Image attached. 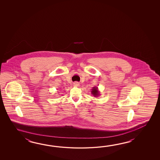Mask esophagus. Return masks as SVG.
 Segmentation results:
<instances>
[{
  "instance_id": "obj_1",
  "label": "esophagus",
  "mask_w": 160,
  "mask_h": 160,
  "mask_svg": "<svg viewBox=\"0 0 160 160\" xmlns=\"http://www.w3.org/2000/svg\"><path fill=\"white\" fill-rule=\"evenodd\" d=\"M74 86H75V87H78V86H79V82H75L74 83Z\"/></svg>"
}]
</instances>
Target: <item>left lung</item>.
I'll return each mask as SVG.
<instances>
[{
	"instance_id": "obj_1",
	"label": "left lung",
	"mask_w": 160,
	"mask_h": 160,
	"mask_svg": "<svg viewBox=\"0 0 160 160\" xmlns=\"http://www.w3.org/2000/svg\"><path fill=\"white\" fill-rule=\"evenodd\" d=\"M92 94L95 97H98V96L100 95V93L99 92L98 88L97 87H93L92 89Z\"/></svg>"
}]
</instances>
